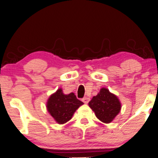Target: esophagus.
<instances>
[{"instance_id":"1","label":"esophagus","mask_w":158,"mask_h":158,"mask_svg":"<svg viewBox=\"0 0 158 158\" xmlns=\"http://www.w3.org/2000/svg\"><path fill=\"white\" fill-rule=\"evenodd\" d=\"M89 100H90V99L89 98V97H84V98L82 99V102H83L84 104H88V102H89Z\"/></svg>"}]
</instances>
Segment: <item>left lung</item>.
Masks as SVG:
<instances>
[{"instance_id": "8db88e82", "label": "left lung", "mask_w": 158, "mask_h": 158, "mask_svg": "<svg viewBox=\"0 0 158 158\" xmlns=\"http://www.w3.org/2000/svg\"><path fill=\"white\" fill-rule=\"evenodd\" d=\"M89 106L97 118L106 124L112 123L122 108L118 97L105 87H102L97 95L92 97Z\"/></svg>"}]
</instances>
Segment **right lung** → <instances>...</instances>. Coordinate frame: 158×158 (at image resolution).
Returning <instances> with one entry per match:
<instances>
[{"mask_svg":"<svg viewBox=\"0 0 158 158\" xmlns=\"http://www.w3.org/2000/svg\"><path fill=\"white\" fill-rule=\"evenodd\" d=\"M83 104L74 93L64 94L62 89L60 88L48 97L46 109L54 120L58 124H62L70 120L76 110Z\"/></svg>","mask_w":158,"mask_h":158,"instance_id":"right-lung-1","label":"right lung"}]
</instances>
